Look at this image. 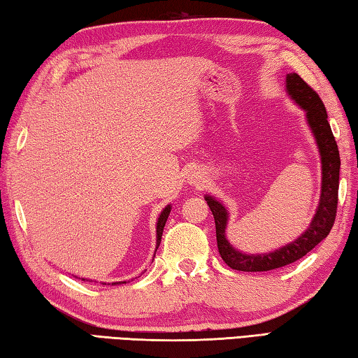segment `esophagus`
Listing matches in <instances>:
<instances>
[{
    "mask_svg": "<svg viewBox=\"0 0 358 358\" xmlns=\"http://www.w3.org/2000/svg\"><path fill=\"white\" fill-rule=\"evenodd\" d=\"M187 183L195 187H201L204 185V173L201 171H192L187 175Z\"/></svg>",
    "mask_w": 358,
    "mask_h": 358,
    "instance_id": "obj_1",
    "label": "esophagus"
}]
</instances>
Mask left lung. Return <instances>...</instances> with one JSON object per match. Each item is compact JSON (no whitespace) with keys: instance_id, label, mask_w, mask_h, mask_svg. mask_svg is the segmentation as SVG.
Listing matches in <instances>:
<instances>
[{"instance_id":"left-lung-1","label":"left lung","mask_w":358,"mask_h":358,"mask_svg":"<svg viewBox=\"0 0 358 358\" xmlns=\"http://www.w3.org/2000/svg\"><path fill=\"white\" fill-rule=\"evenodd\" d=\"M286 92L292 101L305 110L306 123L313 132L318 154L322 162V191L315 214L310 220L308 229L299 238L281 246L280 249L266 254H245L234 248L226 238V227L229 222V212L224 204L212 195H204L215 220L218 252L223 262L235 271L263 272L283 268L291 264L309 250H313L318 243L328 237L332 224L336 222L337 203H338V178H340V154L336 138H334L331 126L328 123V113L320 96L309 87L296 73L286 75Z\"/></svg>"}]
</instances>
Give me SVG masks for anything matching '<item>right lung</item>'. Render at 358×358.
<instances>
[{
    "mask_svg": "<svg viewBox=\"0 0 358 358\" xmlns=\"http://www.w3.org/2000/svg\"><path fill=\"white\" fill-rule=\"evenodd\" d=\"M171 209H172L171 204H167V206L162 210V214H159V217L157 220V246H155V252H157V249L159 246V243H162L163 229H164V224L167 222V217H169V214H171ZM154 257H155V254H154ZM81 280H86V278H81ZM123 283H126V281H115V283H112V285H123ZM103 285H106V283H103Z\"/></svg>",
    "mask_w": 358,
    "mask_h": 358,
    "instance_id": "1",
    "label": "right lung"
}]
</instances>
